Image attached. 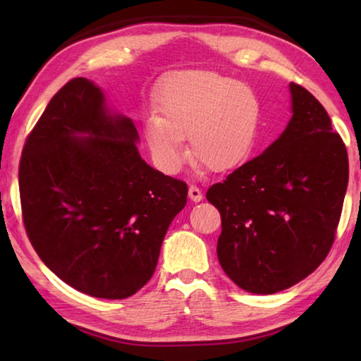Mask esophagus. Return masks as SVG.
<instances>
[{
    "mask_svg": "<svg viewBox=\"0 0 361 361\" xmlns=\"http://www.w3.org/2000/svg\"><path fill=\"white\" fill-rule=\"evenodd\" d=\"M202 197H204L202 191H200L197 186H194V185L189 186V199H191L192 202H200V200H202Z\"/></svg>",
    "mask_w": 361,
    "mask_h": 361,
    "instance_id": "obj_1",
    "label": "esophagus"
}]
</instances>
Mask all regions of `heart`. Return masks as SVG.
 <instances>
[{
    "label": "heart",
    "instance_id": "b5f03b06",
    "mask_svg": "<svg viewBox=\"0 0 361 361\" xmlns=\"http://www.w3.org/2000/svg\"><path fill=\"white\" fill-rule=\"evenodd\" d=\"M156 106L143 133L162 172L176 173L188 161L186 137L192 156L213 172H229L252 156L261 103L248 85L215 71H176L164 81Z\"/></svg>",
    "mask_w": 361,
    "mask_h": 361
}]
</instances>
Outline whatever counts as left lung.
Masks as SVG:
<instances>
[{"mask_svg": "<svg viewBox=\"0 0 361 361\" xmlns=\"http://www.w3.org/2000/svg\"><path fill=\"white\" fill-rule=\"evenodd\" d=\"M291 119L276 142L207 191L221 213L218 261L255 295L290 288L312 274L334 242L349 159L326 109L290 84Z\"/></svg>", "mask_w": 361, "mask_h": 361, "instance_id": "obj_1", "label": "left lung"}]
</instances>
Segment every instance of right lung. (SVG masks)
<instances>
[{
    "mask_svg": "<svg viewBox=\"0 0 361 361\" xmlns=\"http://www.w3.org/2000/svg\"><path fill=\"white\" fill-rule=\"evenodd\" d=\"M137 127L94 81L75 78L49 102L23 146V224L41 261L66 285L124 299L154 274L185 181L140 156Z\"/></svg>",
    "mask_w": 361,
    "mask_h": 361,
    "instance_id": "add662e5",
    "label": "right lung"
}]
</instances>
